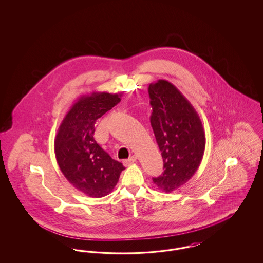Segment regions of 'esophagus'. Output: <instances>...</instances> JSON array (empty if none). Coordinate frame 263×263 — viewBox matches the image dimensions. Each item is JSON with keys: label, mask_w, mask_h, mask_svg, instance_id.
Segmentation results:
<instances>
[{"label": "esophagus", "mask_w": 263, "mask_h": 263, "mask_svg": "<svg viewBox=\"0 0 263 263\" xmlns=\"http://www.w3.org/2000/svg\"><path fill=\"white\" fill-rule=\"evenodd\" d=\"M137 156H136V155H133L131 158H129L128 160L124 161V163H125L126 165H130V164L135 163V162L137 161Z\"/></svg>", "instance_id": "obj_1"}]
</instances>
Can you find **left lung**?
I'll use <instances>...</instances> for the list:
<instances>
[{
	"mask_svg": "<svg viewBox=\"0 0 263 263\" xmlns=\"http://www.w3.org/2000/svg\"><path fill=\"white\" fill-rule=\"evenodd\" d=\"M151 125L162 152L163 172L154 183L164 192L180 187L196 173L205 151L200 117L186 98L165 80L149 86Z\"/></svg>",
	"mask_w": 263,
	"mask_h": 263,
	"instance_id": "1",
	"label": "left lung"
}]
</instances>
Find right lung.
Masks as SVG:
<instances>
[{
    "label": "right lung",
    "instance_id": "obj_1",
    "mask_svg": "<svg viewBox=\"0 0 263 263\" xmlns=\"http://www.w3.org/2000/svg\"><path fill=\"white\" fill-rule=\"evenodd\" d=\"M122 92L82 96L65 115L55 137L58 165L67 180L89 197L107 195L125 167L93 139L96 121L121 100Z\"/></svg>",
    "mask_w": 263,
    "mask_h": 263
}]
</instances>
